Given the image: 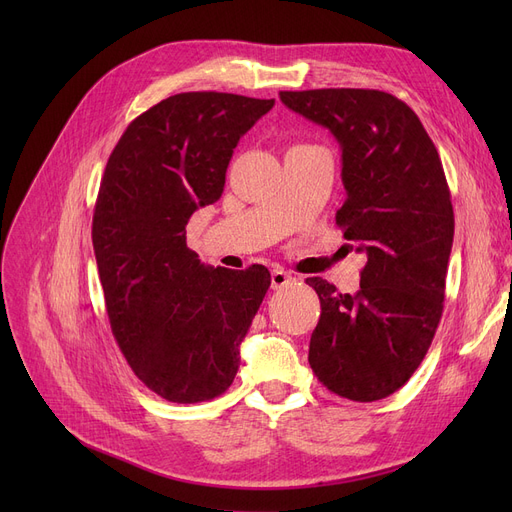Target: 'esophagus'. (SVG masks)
Listing matches in <instances>:
<instances>
[{
  "label": "esophagus",
  "mask_w": 512,
  "mask_h": 512,
  "mask_svg": "<svg viewBox=\"0 0 512 512\" xmlns=\"http://www.w3.org/2000/svg\"><path fill=\"white\" fill-rule=\"evenodd\" d=\"M292 282H294V278L290 274H286L284 270H274L272 272V288L274 290H282L284 286H288Z\"/></svg>",
  "instance_id": "34e87169"
}]
</instances>
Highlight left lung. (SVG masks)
<instances>
[{
  "instance_id": "8db88e82",
  "label": "left lung",
  "mask_w": 512,
  "mask_h": 512,
  "mask_svg": "<svg viewBox=\"0 0 512 512\" xmlns=\"http://www.w3.org/2000/svg\"><path fill=\"white\" fill-rule=\"evenodd\" d=\"M280 99L340 143L346 199L336 226L367 255L355 294L307 278L321 303L309 365L342 398H386L421 365L444 309L454 213L438 149L411 107L384 91H280Z\"/></svg>"
}]
</instances>
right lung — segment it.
I'll return each mask as SVG.
<instances>
[{"instance_id": "obj_1", "label": "right lung", "mask_w": 512, "mask_h": 512, "mask_svg": "<svg viewBox=\"0 0 512 512\" xmlns=\"http://www.w3.org/2000/svg\"><path fill=\"white\" fill-rule=\"evenodd\" d=\"M272 107L178 93L134 118L107 159L91 232L107 317L134 375L170 402L230 388L238 346L272 284L263 265L209 270L186 247L191 215L222 197L236 143Z\"/></svg>"}]
</instances>
